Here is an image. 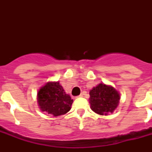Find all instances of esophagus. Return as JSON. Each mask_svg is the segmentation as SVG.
Returning a JSON list of instances; mask_svg holds the SVG:
<instances>
[{"label":"esophagus","instance_id":"34e87169","mask_svg":"<svg viewBox=\"0 0 152 152\" xmlns=\"http://www.w3.org/2000/svg\"><path fill=\"white\" fill-rule=\"evenodd\" d=\"M83 94H80V95H79V96H78V97H83Z\"/></svg>","mask_w":152,"mask_h":152}]
</instances>
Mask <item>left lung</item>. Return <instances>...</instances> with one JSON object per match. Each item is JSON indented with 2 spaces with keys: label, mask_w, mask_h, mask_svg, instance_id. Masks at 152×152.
<instances>
[{
  "label": "left lung",
  "mask_w": 152,
  "mask_h": 152,
  "mask_svg": "<svg viewBox=\"0 0 152 152\" xmlns=\"http://www.w3.org/2000/svg\"><path fill=\"white\" fill-rule=\"evenodd\" d=\"M89 102L91 109L100 115H108L118 107L120 94L115 88L104 83H99L90 91Z\"/></svg>",
  "instance_id": "8db88e82"
}]
</instances>
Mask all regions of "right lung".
Listing matches in <instances>:
<instances>
[{"label": "right lung", "mask_w": 152, "mask_h": 152, "mask_svg": "<svg viewBox=\"0 0 152 152\" xmlns=\"http://www.w3.org/2000/svg\"><path fill=\"white\" fill-rule=\"evenodd\" d=\"M37 95L40 110L54 117L68 113L73 102L58 81L46 83L39 89Z\"/></svg>", "instance_id": "obj_1"}]
</instances>
